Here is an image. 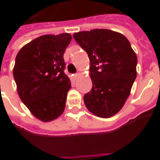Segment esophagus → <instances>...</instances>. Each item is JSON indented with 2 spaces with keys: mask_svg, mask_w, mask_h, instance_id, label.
Listing matches in <instances>:
<instances>
[{
  "mask_svg": "<svg viewBox=\"0 0 160 160\" xmlns=\"http://www.w3.org/2000/svg\"><path fill=\"white\" fill-rule=\"evenodd\" d=\"M79 76H80V73H74V74H73V78H74V79H77V78H79Z\"/></svg>",
  "mask_w": 160,
  "mask_h": 160,
  "instance_id": "obj_1",
  "label": "esophagus"
}]
</instances>
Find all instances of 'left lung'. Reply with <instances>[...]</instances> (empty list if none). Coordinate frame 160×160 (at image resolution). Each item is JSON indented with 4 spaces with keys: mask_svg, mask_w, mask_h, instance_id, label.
<instances>
[{
    "mask_svg": "<svg viewBox=\"0 0 160 160\" xmlns=\"http://www.w3.org/2000/svg\"><path fill=\"white\" fill-rule=\"evenodd\" d=\"M88 54L93 87L84 103L96 116L110 118L123 107L136 78L137 57L128 39L119 32L96 29L73 33Z\"/></svg>",
    "mask_w": 160,
    "mask_h": 160,
    "instance_id": "1",
    "label": "left lung"
}]
</instances>
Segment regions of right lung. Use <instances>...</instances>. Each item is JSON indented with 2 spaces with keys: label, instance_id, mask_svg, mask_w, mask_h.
Returning <instances> with one entry per match:
<instances>
[{
  "label": "right lung",
  "instance_id": "1",
  "mask_svg": "<svg viewBox=\"0 0 160 160\" xmlns=\"http://www.w3.org/2000/svg\"><path fill=\"white\" fill-rule=\"evenodd\" d=\"M70 33L43 35L24 46L17 54L13 77L20 98L42 122L62 114L70 78L64 73L65 50L71 41Z\"/></svg>",
  "mask_w": 160,
  "mask_h": 160
}]
</instances>
